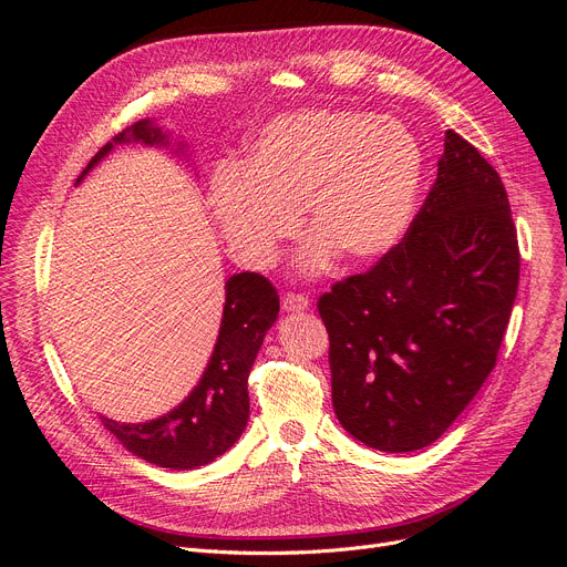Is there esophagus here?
Listing matches in <instances>:
<instances>
[{"label": "esophagus", "instance_id": "34e87169", "mask_svg": "<svg viewBox=\"0 0 567 567\" xmlns=\"http://www.w3.org/2000/svg\"><path fill=\"white\" fill-rule=\"evenodd\" d=\"M310 308V299L306 293H296V291H287L282 296V310L287 312H301Z\"/></svg>", "mask_w": 567, "mask_h": 567}]
</instances>
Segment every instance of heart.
Wrapping results in <instances>:
<instances>
[{
    "label": "heart",
    "instance_id": "obj_1",
    "mask_svg": "<svg viewBox=\"0 0 567 567\" xmlns=\"http://www.w3.org/2000/svg\"><path fill=\"white\" fill-rule=\"evenodd\" d=\"M423 156L393 118L353 110H306L274 118L246 165L227 163L212 182V206L234 257L271 266L301 227L317 234L301 252L310 274L338 252L374 261L406 231L419 197Z\"/></svg>",
    "mask_w": 567,
    "mask_h": 567
}]
</instances>
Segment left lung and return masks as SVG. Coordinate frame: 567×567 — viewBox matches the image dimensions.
Returning a JSON list of instances; mask_svg holds the SVG:
<instances>
[{"label": "left lung", "mask_w": 567, "mask_h": 567, "mask_svg": "<svg viewBox=\"0 0 567 567\" xmlns=\"http://www.w3.org/2000/svg\"><path fill=\"white\" fill-rule=\"evenodd\" d=\"M517 285L501 176L445 131L436 182L402 241L317 301L342 427L383 453L436 441L494 370Z\"/></svg>", "instance_id": "8db88e82"}]
</instances>
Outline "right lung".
<instances>
[{"label":"right lung","instance_id":"add662e5","mask_svg":"<svg viewBox=\"0 0 567 567\" xmlns=\"http://www.w3.org/2000/svg\"><path fill=\"white\" fill-rule=\"evenodd\" d=\"M128 142L165 144V135L146 118L124 128L89 161L78 184L112 152L114 144ZM278 291L264 276L250 271L231 276L225 282V310L218 342L197 389L174 411L156 421L122 425L101 415L105 427L124 443L126 451L156 466L186 471L214 462L229 451L246 430L250 415L248 374L266 331L278 319Z\"/></svg>","mask_w":567,"mask_h":567}]
</instances>
